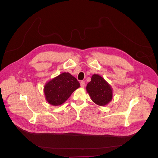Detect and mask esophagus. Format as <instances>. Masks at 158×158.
Here are the masks:
<instances>
[{"label": "esophagus", "instance_id": "1", "mask_svg": "<svg viewBox=\"0 0 158 158\" xmlns=\"http://www.w3.org/2000/svg\"><path fill=\"white\" fill-rule=\"evenodd\" d=\"M80 85H81V87L84 88L85 86V82L84 81H81L80 82Z\"/></svg>", "mask_w": 158, "mask_h": 158}]
</instances>
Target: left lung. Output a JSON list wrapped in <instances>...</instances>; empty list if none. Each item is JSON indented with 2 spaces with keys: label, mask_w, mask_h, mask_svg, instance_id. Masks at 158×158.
Wrapping results in <instances>:
<instances>
[{
  "label": "left lung",
  "mask_w": 158,
  "mask_h": 158,
  "mask_svg": "<svg viewBox=\"0 0 158 158\" xmlns=\"http://www.w3.org/2000/svg\"><path fill=\"white\" fill-rule=\"evenodd\" d=\"M92 100L99 106L106 105L113 98L111 86L101 76L94 74L86 86Z\"/></svg>",
  "instance_id": "obj_1"
}]
</instances>
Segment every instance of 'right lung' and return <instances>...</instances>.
<instances>
[{
  "label": "right lung",
  "instance_id": "right-lung-1",
  "mask_svg": "<svg viewBox=\"0 0 158 158\" xmlns=\"http://www.w3.org/2000/svg\"><path fill=\"white\" fill-rule=\"evenodd\" d=\"M80 86V83L76 78L68 72L62 73L45 85L46 100L52 105H61Z\"/></svg>",
  "mask_w": 158,
  "mask_h": 158
}]
</instances>
